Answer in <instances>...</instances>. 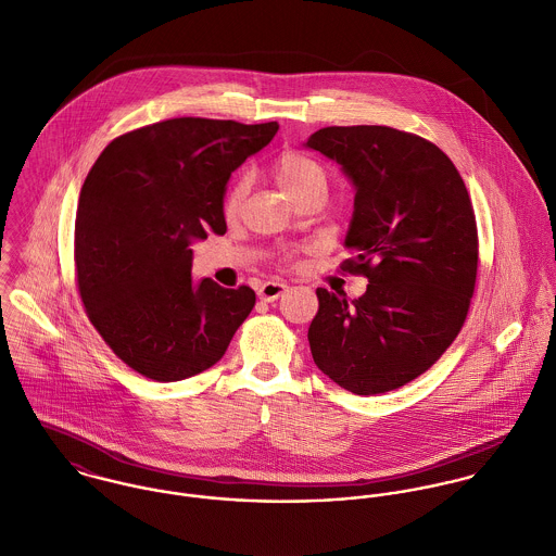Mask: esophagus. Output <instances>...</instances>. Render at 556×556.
Segmentation results:
<instances>
[{"label": "esophagus", "mask_w": 556, "mask_h": 556, "mask_svg": "<svg viewBox=\"0 0 556 556\" xmlns=\"http://www.w3.org/2000/svg\"><path fill=\"white\" fill-rule=\"evenodd\" d=\"M289 287L285 282H276V280H269L265 282L261 289H258V298L263 302H276Z\"/></svg>", "instance_id": "34e87169"}]
</instances>
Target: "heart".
Instances as JSON below:
<instances>
[{
    "label": "heart",
    "instance_id": "obj_1",
    "mask_svg": "<svg viewBox=\"0 0 556 556\" xmlns=\"http://www.w3.org/2000/svg\"><path fill=\"white\" fill-rule=\"evenodd\" d=\"M274 177L278 186L295 201L304 192L317 188V186H327V173L318 164L317 160L302 154V152H282L276 162H274ZM248 192V175H238L236 181L231 184L227 197H225V212L236 214ZM287 261H291V254H287Z\"/></svg>",
    "mask_w": 556,
    "mask_h": 556
}]
</instances>
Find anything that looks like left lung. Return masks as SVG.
Listing matches in <instances>:
<instances>
[{
    "label": "left lung",
    "instance_id": "1",
    "mask_svg": "<svg viewBox=\"0 0 556 556\" xmlns=\"http://www.w3.org/2000/svg\"><path fill=\"white\" fill-rule=\"evenodd\" d=\"M306 148L355 186L340 269L368 278L359 300L317 289L313 359L340 388L372 396L424 375L456 340L476 291V212L434 143L390 126L320 128Z\"/></svg>",
    "mask_w": 556,
    "mask_h": 556
}]
</instances>
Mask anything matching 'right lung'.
Segmentation results:
<instances>
[{"label": "right lung", "mask_w": 556, "mask_h": 556, "mask_svg": "<svg viewBox=\"0 0 556 556\" xmlns=\"http://www.w3.org/2000/svg\"><path fill=\"white\" fill-rule=\"evenodd\" d=\"M276 122L175 117L111 141L85 177L75 271L85 313L139 375L160 383L212 368L254 308L250 287L192 282V248L225 236V186Z\"/></svg>", "instance_id": "add662e5"}]
</instances>
